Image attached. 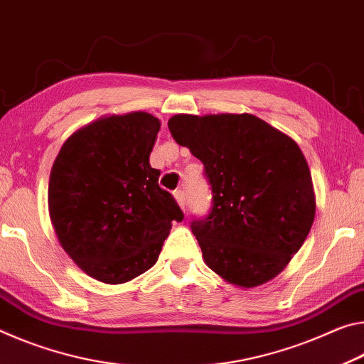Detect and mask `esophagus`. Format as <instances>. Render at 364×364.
Segmentation results:
<instances>
[{
  "mask_svg": "<svg viewBox=\"0 0 364 364\" xmlns=\"http://www.w3.org/2000/svg\"><path fill=\"white\" fill-rule=\"evenodd\" d=\"M174 198H176V201L178 203V206H181L183 211H186V193H183V190H181V188L176 190Z\"/></svg>",
  "mask_w": 364,
  "mask_h": 364,
  "instance_id": "esophagus-1",
  "label": "esophagus"
}]
</instances>
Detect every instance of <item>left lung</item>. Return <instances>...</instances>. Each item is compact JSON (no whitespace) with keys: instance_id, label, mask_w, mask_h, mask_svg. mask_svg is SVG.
Wrapping results in <instances>:
<instances>
[{"instance_id":"obj_1","label":"left lung","mask_w":364,"mask_h":364,"mask_svg":"<svg viewBox=\"0 0 364 364\" xmlns=\"http://www.w3.org/2000/svg\"><path fill=\"white\" fill-rule=\"evenodd\" d=\"M169 130L205 166L211 211L192 221L205 263L252 289L276 277L309 234L311 172L289 135L253 114H176Z\"/></svg>"}]
</instances>
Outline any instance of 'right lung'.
<instances>
[{
  "label": "right lung",
  "mask_w": 364,
  "mask_h": 364,
  "mask_svg": "<svg viewBox=\"0 0 364 364\" xmlns=\"http://www.w3.org/2000/svg\"><path fill=\"white\" fill-rule=\"evenodd\" d=\"M161 122L148 112L100 117L64 141L48 208L64 252L105 284L132 281L156 263L183 213L158 186L150 153Z\"/></svg>",
  "instance_id": "add662e5"
}]
</instances>
